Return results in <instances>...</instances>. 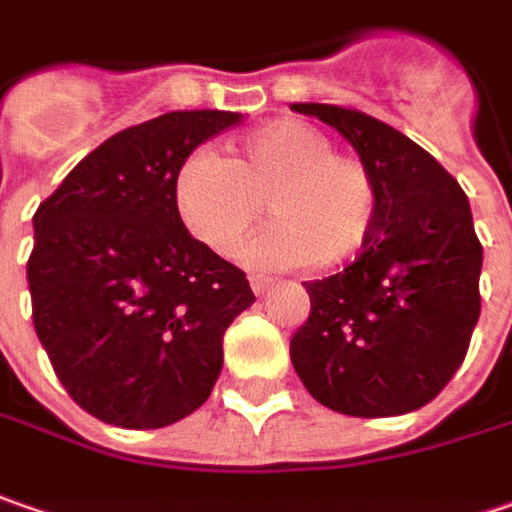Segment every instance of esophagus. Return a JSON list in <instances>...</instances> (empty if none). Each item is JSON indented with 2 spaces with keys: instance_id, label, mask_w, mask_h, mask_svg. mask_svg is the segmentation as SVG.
I'll use <instances>...</instances> for the list:
<instances>
[{
  "instance_id": "esophagus-1",
  "label": "esophagus",
  "mask_w": 512,
  "mask_h": 512,
  "mask_svg": "<svg viewBox=\"0 0 512 512\" xmlns=\"http://www.w3.org/2000/svg\"><path fill=\"white\" fill-rule=\"evenodd\" d=\"M249 283H252V292H255V295H263V292L272 286V278H266V275H252Z\"/></svg>"
}]
</instances>
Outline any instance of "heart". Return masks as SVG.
Returning a JSON list of instances; mask_svg holds the SVG:
<instances>
[{"instance_id":"1","label":"heart","mask_w":512,"mask_h":512,"mask_svg":"<svg viewBox=\"0 0 512 512\" xmlns=\"http://www.w3.org/2000/svg\"><path fill=\"white\" fill-rule=\"evenodd\" d=\"M174 206L203 246L229 257L266 212L278 220L252 240L255 269L344 266L361 255L378 223V186L358 157L300 120H275L229 148L194 151L174 171Z\"/></svg>"}]
</instances>
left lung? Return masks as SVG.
Returning <instances> with one entry per match:
<instances>
[{
	"label": "left lung",
	"mask_w": 512,
	"mask_h": 512,
	"mask_svg": "<svg viewBox=\"0 0 512 512\" xmlns=\"http://www.w3.org/2000/svg\"><path fill=\"white\" fill-rule=\"evenodd\" d=\"M341 131L378 186V223L344 272L306 280L289 355L323 407L387 418L430 404L461 367L481 312V243L456 177L364 111L295 102Z\"/></svg>",
	"instance_id": "8db88e82"
}]
</instances>
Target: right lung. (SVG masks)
<instances>
[{"label":"right lung","instance_id":"right-lung-1","mask_svg":"<svg viewBox=\"0 0 512 512\" xmlns=\"http://www.w3.org/2000/svg\"><path fill=\"white\" fill-rule=\"evenodd\" d=\"M240 123L171 111L97 145L34 214L28 286L36 338L85 412L125 430L197 410L223 367V332L255 303L246 272L194 240L174 171Z\"/></svg>","mask_w":512,"mask_h":512}]
</instances>
